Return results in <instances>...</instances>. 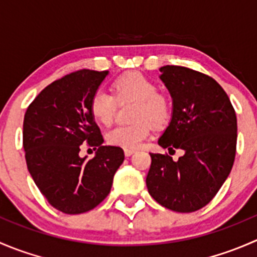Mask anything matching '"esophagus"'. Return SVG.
<instances>
[{
  "label": "esophagus",
  "instance_id": "obj_1",
  "mask_svg": "<svg viewBox=\"0 0 257 257\" xmlns=\"http://www.w3.org/2000/svg\"><path fill=\"white\" fill-rule=\"evenodd\" d=\"M134 153H136V150H133V149H125V150H124V154H125V157H131V155H133Z\"/></svg>",
  "mask_w": 257,
  "mask_h": 257
}]
</instances>
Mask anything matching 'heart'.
<instances>
[{
    "label": "heart",
    "mask_w": 257,
    "mask_h": 257,
    "mask_svg": "<svg viewBox=\"0 0 257 257\" xmlns=\"http://www.w3.org/2000/svg\"><path fill=\"white\" fill-rule=\"evenodd\" d=\"M116 98L109 90L99 88L90 98V113L99 123H112L116 110V99L138 100L134 110V120L128 125H116L108 131L105 139L110 145L124 149H136L150 136V124L163 126L169 121L172 105L164 95L158 93V85L152 79L138 72L126 73L113 83Z\"/></svg>",
    "instance_id": "b5f03b06"
}]
</instances>
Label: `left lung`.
I'll list each match as a JSON object with an SVG mask.
<instances>
[{
    "label": "left lung",
    "instance_id": "obj_1",
    "mask_svg": "<svg viewBox=\"0 0 257 257\" xmlns=\"http://www.w3.org/2000/svg\"><path fill=\"white\" fill-rule=\"evenodd\" d=\"M160 72L172 95L173 114L158 144L169 153L181 149L184 155L174 162L168 154L150 153L147 188L164 208L193 212L212 200L231 172L236 114L211 77L180 66H164Z\"/></svg>",
    "mask_w": 257,
    "mask_h": 257
}]
</instances>
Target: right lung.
<instances>
[{
	"instance_id": "obj_1",
	"label": "right lung",
	"mask_w": 257,
	"mask_h": 257,
	"mask_svg": "<svg viewBox=\"0 0 257 257\" xmlns=\"http://www.w3.org/2000/svg\"><path fill=\"white\" fill-rule=\"evenodd\" d=\"M108 71L80 69L47 85L23 120V149L28 172L47 201L64 214H82L109 194L124 160L121 148L103 145L90 113V98ZM98 148L95 158L79 157L80 145Z\"/></svg>"
}]
</instances>
